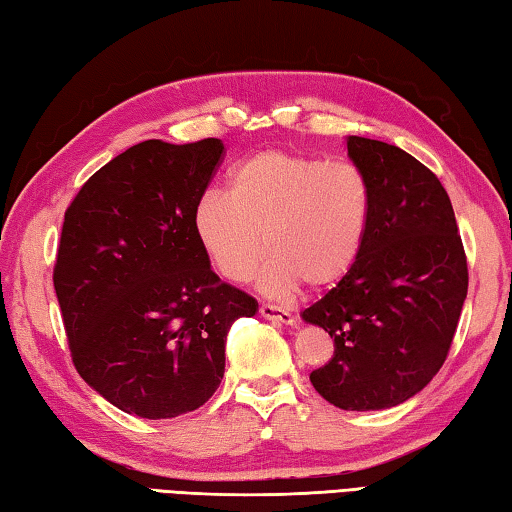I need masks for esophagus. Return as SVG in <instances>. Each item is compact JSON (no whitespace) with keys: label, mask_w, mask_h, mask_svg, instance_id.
Masks as SVG:
<instances>
[{"label":"esophagus","mask_w":512,"mask_h":512,"mask_svg":"<svg viewBox=\"0 0 512 512\" xmlns=\"http://www.w3.org/2000/svg\"><path fill=\"white\" fill-rule=\"evenodd\" d=\"M261 315L265 317V320H270L274 324H283V326H292L297 320L295 315L288 313L286 308H279V306H270V304H263L261 306Z\"/></svg>","instance_id":"obj_1"}]
</instances>
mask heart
Returning <instances> with one entry per match:
<instances>
[{
    "mask_svg": "<svg viewBox=\"0 0 512 512\" xmlns=\"http://www.w3.org/2000/svg\"><path fill=\"white\" fill-rule=\"evenodd\" d=\"M372 215L358 167L286 149H265L229 174V192L206 190L192 206V233L222 279L245 283L267 251L261 288L288 297L308 283L329 290L354 270Z\"/></svg>",
    "mask_w": 512,
    "mask_h": 512,
    "instance_id": "1",
    "label": "heart"
}]
</instances>
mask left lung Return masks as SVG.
I'll return each mask as SVG.
<instances>
[{
    "label": "left lung",
    "instance_id": "left-lung-1",
    "mask_svg": "<svg viewBox=\"0 0 512 512\" xmlns=\"http://www.w3.org/2000/svg\"><path fill=\"white\" fill-rule=\"evenodd\" d=\"M345 140L370 183V226L354 270L301 320L335 342L313 388L363 413L404 404L438 374L467 297V261L447 190L429 167L388 142Z\"/></svg>",
    "mask_w": 512,
    "mask_h": 512
}]
</instances>
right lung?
Listing matches in <instances>:
<instances>
[{
	"instance_id": "right-lung-1",
	"label": "right lung",
	"mask_w": 512,
	"mask_h": 512,
	"mask_svg": "<svg viewBox=\"0 0 512 512\" xmlns=\"http://www.w3.org/2000/svg\"><path fill=\"white\" fill-rule=\"evenodd\" d=\"M222 140H145L97 170L67 208L54 267L72 360L115 408L170 420L224 376L226 333L258 301L222 283L192 233V206Z\"/></svg>"
}]
</instances>
